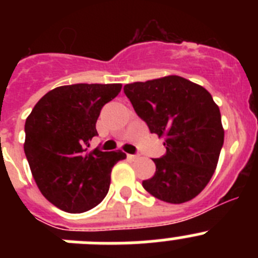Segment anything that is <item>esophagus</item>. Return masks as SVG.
Masks as SVG:
<instances>
[{
  "label": "esophagus",
  "instance_id": "esophagus-1",
  "mask_svg": "<svg viewBox=\"0 0 258 258\" xmlns=\"http://www.w3.org/2000/svg\"><path fill=\"white\" fill-rule=\"evenodd\" d=\"M127 157H129L131 160H137V159L140 157V155H127Z\"/></svg>",
  "mask_w": 258,
  "mask_h": 258
}]
</instances>
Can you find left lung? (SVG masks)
Instances as JSON below:
<instances>
[{
	"label": "left lung",
	"mask_w": 258,
	"mask_h": 258,
	"mask_svg": "<svg viewBox=\"0 0 258 258\" xmlns=\"http://www.w3.org/2000/svg\"><path fill=\"white\" fill-rule=\"evenodd\" d=\"M124 93L150 132L165 137L166 154L154 159L156 172L142 182L145 190L172 204L194 199L211 181L223 146L212 95L181 76L127 84Z\"/></svg>",
	"instance_id": "1"
}]
</instances>
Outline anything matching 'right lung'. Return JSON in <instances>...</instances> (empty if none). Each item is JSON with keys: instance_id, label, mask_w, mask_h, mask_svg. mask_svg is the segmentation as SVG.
<instances>
[{"instance_id": "1", "label": "right lung", "mask_w": 258, "mask_h": 258, "mask_svg": "<svg viewBox=\"0 0 258 258\" xmlns=\"http://www.w3.org/2000/svg\"><path fill=\"white\" fill-rule=\"evenodd\" d=\"M121 84H75L52 89L27 117L24 152L41 194L68 213H83L106 198L122 151L89 152L102 107Z\"/></svg>"}]
</instances>
